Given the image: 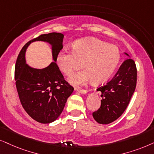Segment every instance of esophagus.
Listing matches in <instances>:
<instances>
[{
    "instance_id": "obj_1",
    "label": "esophagus",
    "mask_w": 154,
    "mask_h": 154,
    "mask_svg": "<svg viewBox=\"0 0 154 154\" xmlns=\"http://www.w3.org/2000/svg\"><path fill=\"white\" fill-rule=\"evenodd\" d=\"M77 91L79 92V93L80 94H87L88 91L87 90H85V89H77Z\"/></svg>"
}]
</instances>
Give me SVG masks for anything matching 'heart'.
Instances as JSON below:
<instances>
[{"instance_id":"b5f03b06","label":"heart","mask_w":154,"mask_h":154,"mask_svg":"<svg viewBox=\"0 0 154 154\" xmlns=\"http://www.w3.org/2000/svg\"><path fill=\"white\" fill-rule=\"evenodd\" d=\"M120 59V50L116 45L95 38H85L74 42L72 51H60L56 63L60 70L69 76L82 63L83 70L67 79L71 85L80 86L89 80L95 85L105 82L114 73Z\"/></svg>"}]
</instances>
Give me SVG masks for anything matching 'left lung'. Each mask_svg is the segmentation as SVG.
I'll use <instances>...</instances> for the list:
<instances>
[{"instance_id": "8db88e82", "label": "left lung", "mask_w": 154, "mask_h": 154, "mask_svg": "<svg viewBox=\"0 0 154 154\" xmlns=\"http://www.w3.org/2000/svg\"><path fill=\"white\" fill-rule=\"evenodd\" d=\"M125 60L110 82L97 91L101 92V107L92 113L99 124H109L121 116L128 107L137 85V68L128 53Z\"/></svg>"}]
</instances>
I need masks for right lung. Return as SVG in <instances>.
<instances>
[{
    "instance_id": "add662e5",
    "label": "right lung",
    "mask_w": 154,
    "mask_h": 154,
    "mask_svg": "<svg viewBox=\"0 0 154 154\" xmlns=\"http://www.w3.org/2000/svg\"><path fill=\"white\" fill-rule=\"evenodd\" d=\"M63 38L61 33L42 34L24 45L16 61L15 79L20 102L29 116L40 123L55 121L74 90L56 64L57 54L63 48ZM35 41L46 42L51 46L54 61L44 69H34L26 63V49Z\"/></svg>"
}]
</instances>
